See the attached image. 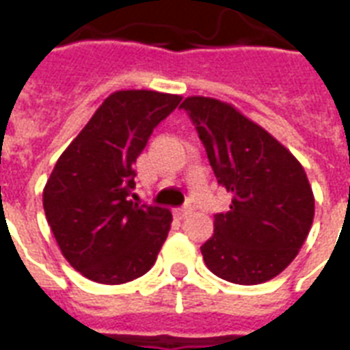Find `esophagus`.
<instances>
[{"instance_id":"34e87169","label":"esophagus","mask_w":350,"mask_h":350,"mask_svg":"<svg viewBox=\"0 0 350 350\" xmlns=\"http://www.w3.org/2000/svg\"><path fill=\"white\" fill-rule=\"evenodd\" d=\"M191 211L192 208L191 207H181V208H176V216H178V218H187V216H189V214H191Z\"/></svg>"}]
</instances>
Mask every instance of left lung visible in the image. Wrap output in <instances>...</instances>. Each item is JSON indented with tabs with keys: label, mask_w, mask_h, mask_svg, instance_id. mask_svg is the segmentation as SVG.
Here are the masks:
<instances>
[{
	"label": "left lung",
	"mask_w": 350,
	"mask_h": 350,
	"mask_svg": "<svg viewBox=\"0 0 350 350\" xmlns=\"http://www.w3.org/2000/svg\"><path fill=\"white\" fill-rule=\"evenodd\" d=\"M198 131L214 176L232 202L214 214L202 245L208 271L238 285L278 276L296 258L314 218L304 167L276 137L229 103L191 96L181 103Z\"/></svg>",
	"instance_id": "obj_1"
}]
</instances>
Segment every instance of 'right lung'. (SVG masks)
<instances>
[{"mask_svg":"<svg viewBox=\"0 0 350 350\" xmlns=\"http://www.w3.org/2000/svg\"><path fill=\"white\" fill-rule=\"evenodd\" d=\"M181 96L118 90L65 152L43 189L46 221L67 261L92 282L120 285L150 271L172 224L169 208L131 200L136 158Z\"/></svg>","mask_w":350,"mask_h":350,"instance_id":"1","label":"right lung"}]
</instances>
